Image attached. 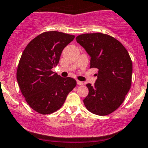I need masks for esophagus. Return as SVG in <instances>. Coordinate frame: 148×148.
<instances>
[{
	"label": "esophagus",
	"instance_id": "esophagus-1",
	"mask_svg": "<svg viewBox=\"0 0 148 148\" xmlns=\"http://www.w3.org/2000/svg\"><path fill=\"white\" fill-rule=\"evenodd\" d=\"M77 84H78V85H83L84 84L83 82H80V81H79V80L77 81Z\"/></svg>",
	"mask_w": 148,
	"mask_h": 148
}]
</instances>
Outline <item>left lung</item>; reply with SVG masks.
Segmentation results:
<instances>
[{"instance_id": "left-lung-1", "label": "left lung", "mask_w": 148, "mask_h": 148, "mask_svg": "<svg viewBox=\"0 0 148 148\" xmlns=\"http://www.w3.org/2000/svg\"><path fill=\"white\" fill-rule=\"evenodd\" d=\"M91 57L90 68L98 69L94 86L87 84L84 103L90 112L106 116L122 104L131 86L133 64L127 49L110 35L88 33L76 38Z\"/></svg>"}]
</instances>
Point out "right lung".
<instances>
[{
  "mask_svg": "<svg viewBox=\"0 0 148 148\" xmlns=\"http://www.w3.org/2000/svg\"><path fill=\"white\" fill-rule=\"evenodd\" d=\"M74 39V35L57 31L43 32L31 40L22 54L17 70L18 85L28 105L41 114L60 109L77 85L75 79L52 71L64 48Z\"/></svg>",
  "mask_w": 148,
  "mask_h": 148,
  "instance_id": "obj_1",
  "label": "right lung"
}]
</instances>
